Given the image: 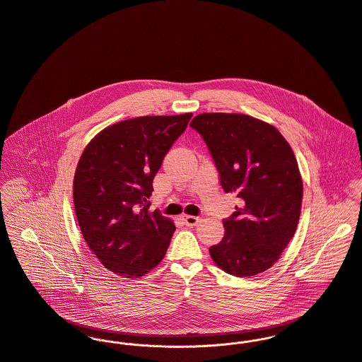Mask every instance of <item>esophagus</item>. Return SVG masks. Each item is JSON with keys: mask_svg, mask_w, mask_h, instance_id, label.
<instances>
[{"mask_svg": "<svg viewBox=\"0 0 362 362\" xmlns=\"http://www.w3.org/2000/svg\"><path fill=\"white\" fill-rule=\"evenodd\" d=\"M183 221H185L186 226L192 228V226H196L200 222V218L199 216H193V215H185Z\"/></svg>", "mask_w": 362, "mask_h": 362, "instance_id": "1", "label": "esophagus"}]
</instances>
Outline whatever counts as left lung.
I'll list each match as a JSON object with an SVG mask.
<instances>
[{
  "label": "left lung",
  "instance_id": "1",
  "mask_svg": "<svg viewBox=\"0 0 362 362\" xmlns=\"http://www.w3.org/2000/svg\"><path fill=\"white\" fill-rule=\"evenodd\" d=\"M199 132L225 193L240 204L223 219L225 236L209 247L225 272L245 278L269 269L294 236L303 182L291 147L278 129L241 114H201Z\"/></svg>",
  "mask_w": 362,
  "mask_h": 362
}]
</instances>
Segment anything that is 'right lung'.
<instances>
[{
  "label": "right lung",
  "mask_w": 362,
  "mask_h": 362,
  "mask_svg": "<svg viewBox=\"0 0 362 362\" xmlns=\"http://www.w3.org/2000/svg\"><path fill=\"white\" fill-rule=\"evenodd\" d=\"M193 114L140 117L100 132L81 154L74 202L88 248L111 272L139 278L156 268L175 225L150 212L153 180Z\"/></svg>",
  "instance_id": "obj_1"
}]
</instances>
